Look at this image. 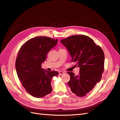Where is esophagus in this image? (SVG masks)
Masks as SVG:
<instances>
[{
  "label": "esophagus",
  "mask_w": 120,
  "mask_h": 120,
  "mask_svg": "<svg viewBox=\"0 0 120 120\" xmlns=\"http://www.w3.org/2000/svg\"><path fill=\"white\" fill-rule=\"evenodd\" d=\"M64 73V72L63 71H60L59 72V74L60 75H63V74Z\"/></svg>",
  "instance_id": "34e87169"
}]
</instances>
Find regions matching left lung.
Listing matches in <instances>:
<instances>
[{
  "label": "left lung",
  "instance_id": "left-lung-1",
  "mask_svg": "<svg viewBox=\"0 0 120 120\" xmlns=\"http://www.w3.org/2000/svg\"><path fill=\"white\" fill-rule=\"evenodd\" d=\"M60 42L68 49L74 66L80 67L78 75L68 72L71 77L68 85L72 93L83 97L101 79L104 70V52L91 38L85 35H73Z\"/></svg>",
  "mask_w": 120,
  "mask_h": 120
}]
</instances>
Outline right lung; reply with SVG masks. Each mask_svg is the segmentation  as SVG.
<instances>
[{
    "label": "right lung",
    "mask_w": 120,
    "mask_h": 120,
    "mask_svg": "<svg viewBox=\"0 0 120 120\" xmlns=\"http://www.w3.org/2000/svg\"><path fill=\"white\" fill-rule=\"evenodd\" d=\"M57 41L45 36L36 37L25 43L18 51L15 63L18 77L26 91L34 97H43L52 91V78L59 72L44 71L41 65Z\"/></svg>",
    "instance_id": "obj_1"
}]
</instances>
